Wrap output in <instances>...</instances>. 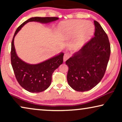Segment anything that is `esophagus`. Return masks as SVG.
<instances>
[{"instance_id": "34e87169", "label": "esophagus", "mask_w": 122, "mask_h": 122, "mask_svg": "<svg viewBox=\"0 0 122 122\" xmlns=\"http://www.w3.org/2000/svg\"><path fill=\"white\" fill-rule=\"evenodd\" d=\"M71 56V54L69 53H66L64 55V58H63V59H64V61H66V60H67L68 58H70Z\"/></svg>"}]
</instances>
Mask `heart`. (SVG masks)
Wrapping results in <instances>:
<instances>
[{"label": "heart", "mask_w": 122, "mask_h": 122, "mask_svg": "<svg viewBox=\"0 0 122 122\" xmlns=\"http://www.w3.org/2000/svg\"><path fill=\"white\" fill-rule=\"evenodd\" d=\"M59 29L66 38L71 39L76 36L74 45L77 47L83 46L91 39L94 32V26L92 23L81 20L63 22L60 25Z\"/></svg>", "instance_id": "1"}]
</instances>
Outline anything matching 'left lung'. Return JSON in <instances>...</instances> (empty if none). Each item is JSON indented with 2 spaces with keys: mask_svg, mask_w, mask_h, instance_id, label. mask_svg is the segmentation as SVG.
<instances>
[{
  "mask_svg": "<svg viewBox=\"0 0 122 122\" xmlns=\"http://www.w3.org/2000/svg\"><path fill=\"white\" fill-rule=\"evenodd\" d=\"M94 23V37L66 62L69 68L68 84L78 92L89 91L101 81L111 54L107 34L98 21Z\"/></svg>",
  "mask_w": 122,
  "mask_h": 122,
  "instance_id": "left-lung-1",
  "label": "left lung"
}]
</instances>
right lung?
Returning <instances> with one entry per match:
<instances>
[{
    "mask_svg": "<svg viewBox=\"0 0 122 122\" xmlns=\"http://www.w3.org/2000/svg\"><path fill=\"white\" fill-rule=\"evenodd\" d=\"M58 19L57 17H33L22 23L16 30L11 46V63L18 82L21 87L31 93L45 91L50 86L53 72L63 62L64 53L37 64H28L20 59L16 54L14 44L15 36L26 23L37 21L49 23Z\"/></svg>",
    "mask_w": 122,
    "mask_h": 122,
    "instance_id": "obj_1",
    "label": "right lung"
}]
</instances>
